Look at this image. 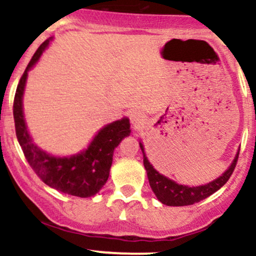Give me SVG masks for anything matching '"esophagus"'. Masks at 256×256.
Masks as SVG:
<instances>
[{
	"label": "esophagus",
	"mask_w": 256,
	"mask_h": 256,
	"mask_svg": "<svg viewBox=\"0 0 256 256\" xmlns=\"http://www.w3.org/2000/svg\"><path fill=\"white\" fill-rule=\"evenodd\" d=\"M130 122L134 127H140V126H142L144 122H145V116H144V114L140 112V111H133V112L130 114Z\"/></svg>",
	"instance_id": "obj_1"
}]
</instances>
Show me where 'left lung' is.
Listing matches in <instances>:
<instances>
[{
	"label": "left lung",
	"instance_id": "obj_1",
	"mask_svg": "<svg viewBox=\"0 0 256 256\" xmlns=\"http://www.w3.org/2000/svg\"><path fill=\"white\" fill-rule=\"evenodd\" d=\"M140 148H142L144 154V166H145L146 172H148V182H150L152 191H154V194H156V197L158 198V200H160L163 204L173 206L194 204V203L200 202V200L213 194L214 192H216L228 182L230 176H231L234 168H236L238 160L237 154L236 158L232 162V164L230 166V168L220 178H218L216 180L206 184V185L197 186V188H188V186L179 185V184L174 182L173 180L160 175L148 162V157L145 156V152H144V146L142 142H140Z\"/></svg>",
	"mask_w": 256,
	"mask_h": 256
}]
</instances>
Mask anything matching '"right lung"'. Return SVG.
<instances>
[{
	"label": "right lung",
	"mask_w": 256,
	"mask_h": 256,
	"mask_svg": "<svg viewBox=\"0 0 256 256\" xmlns=\"http://www.w3.org/2000/svg\"><path fill=\"white\" fill-rule=\"evenodd\" d=\"M48 43L50 40L43 42L35 52L16 87L13 102L16 134L28 163L46 185L71 196L92 197L108 182L114 150L130 133L129 120L123 118L108 124L96 134L87 150L70 158H56L40 150L28 133L22 99L28 71L36 64Z\"/></svg>",
	"instance_id": "right-lung-1"
}]
</instances>
